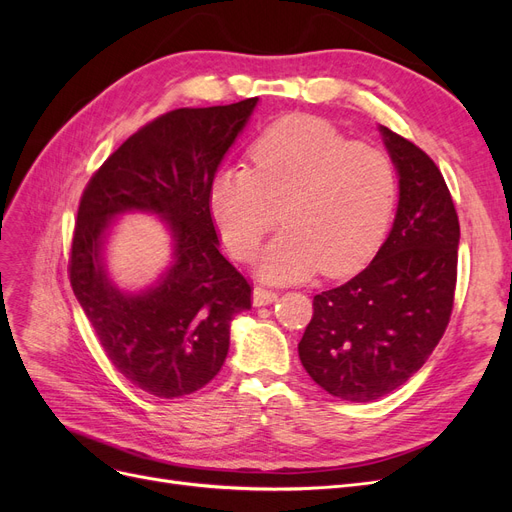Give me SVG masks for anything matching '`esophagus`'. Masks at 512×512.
I'll list each match as a JSON object with an SVG mask.
<instances>
[{
	"mask_svg": "<svg viewBox=\"0 0 512 512\" xmlns=\"http://www.w3.org/2000/svg\"><path fill=\"white\" fill-rule=\"evenodd\" d=\"M252 301L256 307H262V305H271L277 301V292H271V290H265V288H254V294H252Z\"/></svg>",
	"mask_w": 512,
	"mask_h": 512,
	"instance_id": "obj_1",
	"label": "esophagus"
}]
</instances>
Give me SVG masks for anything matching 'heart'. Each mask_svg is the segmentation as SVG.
I'll return each instance as SVG.
<instances>
[{
    "label": "heart",
    "mask_w": 512,
    "mask_h": 512,
    "mask_svg": "<svg viewBox=\"0 0 512 512\" xmlns=\"http://www.w3.org/2000/svg\"><path fill=\"white\" fill-rule=\"evenodd\" d=\"M254 168H228L211 183V211L230 252L250 260L280 224L258 262L267 282H299L320 271L348 277L374 258L395 207L391 160L350 143L329 121L290 115L262 132Z\"/></svg>",
    "instance_id": "b5f03b06"
}]
</instances>
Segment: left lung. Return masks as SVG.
<instances>
[{
  "label": "left lung",
  "instance_id": "left-lung-1",
  "mask_svg": "<svg viewBox=\"0 0 512 512\" xmlns=\"http://www.w3.org/2000/svg\"><path fill=\"white\" fill-rule=\"evenodd\" d=\"M399 177V203L376 258L314 297L299 359L333 397L374 401L408 382L442 339L457 284L459 220L440 168L380 126Z\"/></svg>",
  "mask_w": 512,
  "mask_h": 512
}]
</instances>
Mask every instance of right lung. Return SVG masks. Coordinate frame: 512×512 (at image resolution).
<instances>
[{"mask_svg":"<svg viewBox=\"0 0 512 512\" xmlns=\"http://www.w3.org/2000/svg\"><path fill=\"white\" fill-rule=\"evenodd\" d=\"M258 98L177 108L132 134L83 192L70 256V284L123 378L156 397L203 389L222 369L230 322L252 307V288L220 254L211 183ZM151 212L171 232V265L151 287L121 291L103 250L123 212Z\"/></svg>","mask_w":512,"mask_h":512,"instance_id":"obj_1","label":"right lung"}]
</instances>
